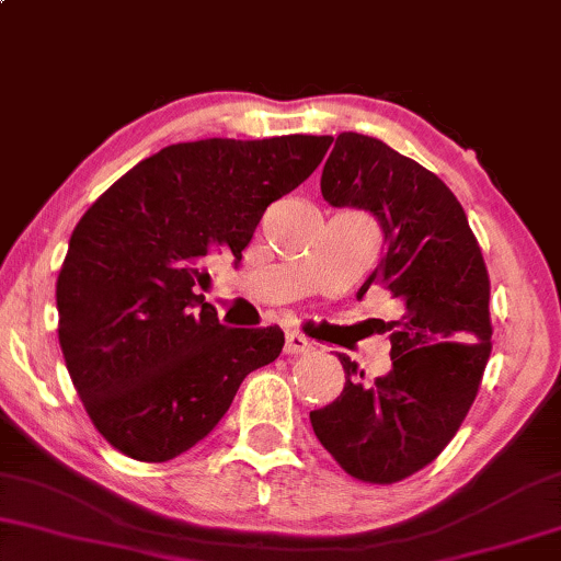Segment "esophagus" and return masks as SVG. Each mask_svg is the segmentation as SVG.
Instances as JSON below:
<instances>
[{
  "instance_id": "obj_1",
  "label": "esophagus",
  "mask_w": 561,
  "mask_h": 561,
  "mask_svg": "<svg viewBox=\"0 0 561 561\" xmlns=\"http://www.w3.org/2000/svg\"><path fill=\"white\" fill-rule=\"evenodd\" d=\"M312 346L308 339H302L300 333H287L285 339V354L287 356H300V354H308Z\"/></svg>"
}]
</instances>
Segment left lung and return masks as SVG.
Returning a JSON list of instances; mask_svg holds the SVG:
<instances>
[{"label": "left lung", "mask_w": 561, "mask_h": 561, "mask_svg": "<svg viewBox=\"0 0 561 561\" xmlns=\"http://www.w3.org/2000/svg\"><path fill=\"white\" fill-rule=\"evenodd\" d=\"M320 192L379 220L385 256L358 297L385 287L402 316L387 323L392 369L358 382L356 364L339 354L346 385L310 423L343 472L392 484L446 449L480 392L492 351L488 266L449 186L382 140L341 133Z\"/></svg>", "instance_id": "8db88e82"}]
</instances>
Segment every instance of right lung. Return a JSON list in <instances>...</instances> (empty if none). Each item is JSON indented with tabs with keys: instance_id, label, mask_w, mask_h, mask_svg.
Masks as SVG:
<instances>
[{
	"instance_id": "add662e5",
	"label": "right lung",
	"mask_w": 561,
	"mask_h": 561,
	"mask_svg": "<svg viewBox=\"0 0 561 561\" xmlns=\"http://www.w3.org/2000/svg\"><path fill=\"white\" fill-rule=\"evenodd\" d=\"M331 136L207 138L161 148L73 228L56 282L71 382L112 449L169 461L203 442L238 387L285 346L279 328H226L194 287L207 261L249 245L274 199L297 190Z\"/></svg>"
}]
</instances>
